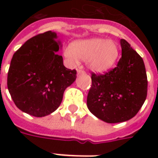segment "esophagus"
Returning a JSON list of instances; mask_svg holds the SVG:
<instances>
[{
	"label": "esophagus",
	"instance_id": "obj_1",
	"mask_svg": "<svg viewBox=\"0 0 158 158\" xmlns=\"http://www.w3.org/2000/svg\"><path fill=\"white\" fill-rule=\"evenodd\" d=\"M85 71L84 70H81V69H78V71H77V73H78V75L79 74H83V73H85Z\"/></svg>",
	"mask_w": 158,
	"mask_h": 158
}]
</instances>
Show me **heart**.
<instances>
[{
    "mask_svg": "<svg viewBox=\"0 0 158 158\" xmlns=\"http://www.w3.org/2000/svg\"><path fill=\"white\" fill-rule=\"evenodd\" d=\"M119 53L118 45L115 41L92 38L73 42L71 46L66 47L63 55L71 66H78L82 59L90 71L102 73L113 68Z\"/></svg>",
    "mask_w": 158,
    "mask_h": 158,
    "instance_id": "1",
    "label": "heart"
}]
</instances>
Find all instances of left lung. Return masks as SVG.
Wrapping results in <instances>:
<instances>
[{
    "label": "left lung",
    "mask_w": 158,
    "mask_h": 158,
    "mask_svg": "<svg viewBox=\"0 0 158 158\" xmlns=\"http://www.w3.org/2000/svg\"><path fill=\"white\" fill-rule=\"evenodd\" d=\"M122 57L105 74L92 73L87 96L89 112L104 122L128 121L136 115L147 95V77L143 59L125 40H120Z\"/></svg>",
    "instance_id": "1"
}]
</instances>
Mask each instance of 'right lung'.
Masks as SVG:
<instances>
[{
  "mask_svg": "<svg viewBox=\"0 0 158 158\" xmlns=\"http://www.w3.org/2000/svg\"><path fill=\"white\" fill-rule=\"evenodd\" d=\"M62 42L56 32L33 37L12 56L7 88L18 108L34 117H45L58 108L65 89L76 79V71L63 65L57 52Z\"/></svg>",
  "mask_w": 158,
  "mask_h": 158,
  "instance_id": "add662e5",
  "label": "right lung"
}]
</instances>
